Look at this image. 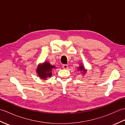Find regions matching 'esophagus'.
<instances>
[{"mask_svg": "<svg viewBox=\"0 0 125 125\" xmlns=\"http://www.w3.org/2000/svg\"><path fill=\"white\" fill-rule=\"evenodd\" d=\"M62 67L63 69H67L68 68V65L67 64H63L62 65Z\"/></svg>", "mask_w": 125, "mask_h": 125, "instance_id": "1", "label": "esophagus"}]
</instances>
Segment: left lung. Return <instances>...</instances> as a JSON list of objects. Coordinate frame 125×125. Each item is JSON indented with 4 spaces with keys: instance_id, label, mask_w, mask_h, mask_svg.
<instances>
[{
    "instance_id": "obj_1",
    "label": "left lung",
    "mask_w": 125,
    "mask_h": 125,
    "mask_svg": "<svg viewBox=\"0 0 125 125\" xmlns=\"http://www.w3.org/2000/svg\"><path fill=\"white\" fill-rule=\"evenodd\" d=\"M78 70H79L81 71H83V72H85V70H84V68L83 67V65L80 66V67H79L78 68Z\"/></svg>"
}]
</instances>
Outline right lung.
Returning a JSON list of instances; mask_svg holds the SVG:
<instances>
[{
	"instance_id": "obj_1",
	"label": "right lung",
	"mask_w": 125,
	"mask_h": 125,
	"mask_svg": "<svg viewBox=\"0 0 125 125\" xmlns=\"http://www.w3.org/2000/svg\"><path fill=\"white\" fill-rule=\"evenodd\" d=\"M55 67L50 64L48 62H44L43 65H39L37 69V73L40 77L42 79L50 77L52 75V71Z\"/></svg>"
}]
</instances>
